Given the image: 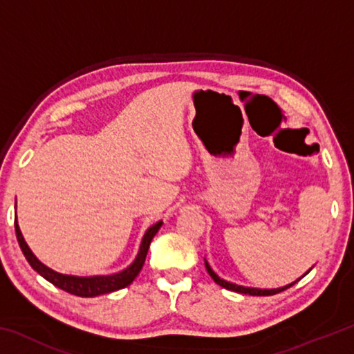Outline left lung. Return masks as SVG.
<instances>
[{
	"mask_svg": "<svg viewBox=\"0 0 354 354\" xmlns=\"http://www.w3.org/2000/svg\"><path fill=\"white\" fill-rule=\"evenodd\" d=\"M205 267H206V270H207V273L211 274V278L215 281V283H217L218 286H221V287H225V289H227V290H232V292H237V293H248V295H253V297H267V295H274V293H279V292H283V290H286V289H289L290 286H293L295 283H298L299 279H301L304 274H308L309 273V270L303 274L301 278H298L297 281H293V283H290V284H287V286H284V287H278V289H257V287H245V286H239V284H234V283H230V281H226V279H223V278H220L217 273H215L212 268H211V266H209V262L205 259Z\"/></svg>",
	"mask_w": 354,
	"mask_h": 354,
	"instance_id": "obj_1",
	"label": "left lung"
}]
</instances>
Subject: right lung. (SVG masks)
<instances>
[{"mask_svg":"<svg viewBox=\"0 0 354 354\" xmlns=\"http://www.w3.org/2000/svg\"><path fill=\"white\" fill-rule=\"evenodd\" d=\"M17 207V205H15ZM162 226V220L154 223L153 226H149L145 234L142 237L140 247H139V253H137L134 262L128 266L124 270L118 272V273H112V274H95V277H75V274H64L55 272L53 268L46 267L45 263H41L35 254L31 251V248L28 247V243L23 237L20 226L17 223V217H15V232H17V241H19L20 248L25 254L26 261L29 262L35 272H37L40 277H44L46 281H50L51 284H55L59 289H62L65 292L71 293V295H77V297H98L103 295V293H111L123 289V287L129 286L133 281L136 279L137 274L140 273L143 263H145L147 259V253L149 248V243H151L153 237L156 236V232L160 230Z\"/></svg>","mask_w":354,"mask_h":354,"instance_id":"1","label":"right lung"}]
</instances>
